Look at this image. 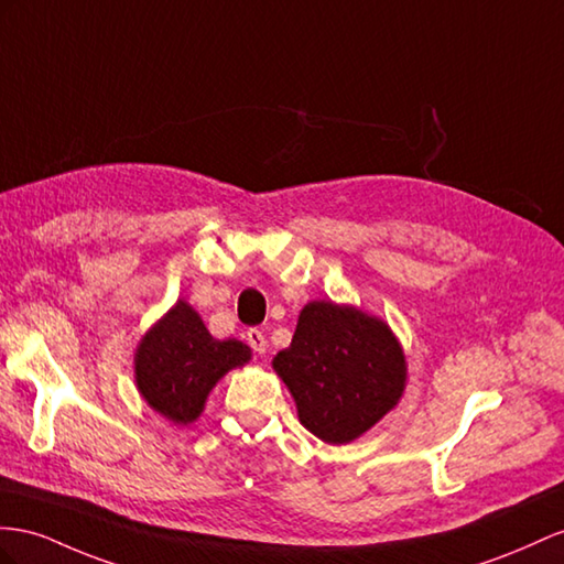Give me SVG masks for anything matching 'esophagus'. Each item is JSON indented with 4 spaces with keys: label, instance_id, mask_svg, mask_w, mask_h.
Listing matches in <instances>:
<instances>
[{
    "label": "esophagus",
    "instance_id": "obj_1",
    "mask_svg": "<svg viewBox=\"0 0 564 564\" xmlns=\"http://www.w3.org/2000/svg\"><path fill=\"white\" fill-rule=\"evenodd\" d=\"M245 340H248V345L257 355H264V350H267V336L262 334V330H259V328H248V334H245Z\"/></svg>",
    "mask_w": 564,
    "mask_h": 564
}]
</instances>
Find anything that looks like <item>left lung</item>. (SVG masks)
I'll use <instances>...</instances> for the list:
<instances>
[{
    "label": "left lung",
    "instance_id": "8db88e82",
    "mask_svg": "<svg viewBox=\"0 0 564 564\" xmlns=\"http://www.w3.org/2000/svg\"><path fill=\"white\" fill-rule=\"evenodd\" d=\"M273 369L295 398L302 426L334 445L383 420L408 381L405 352L388 324L330 300L300 312L293 343L273 357Z\"/></svg>",
    "mask_w": 564,
    "mask_h": 564
}]
</instances>
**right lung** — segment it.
I'll return each instance as SVG.
<instances>
[{"label":"right lung","instance_id":"1","mask_svg":"<svg viewBox=\"0 0 564 564\" xmlns=\"http://www.w3.org/2000/svg\"><path fill=\"white\" fill-rule=\"evenodd\" d=\"M252 350L216 340L199 314L178 300L135 350V383L148 405L173 424H191L205 410L212 388L230 369L248 365Z\"/></svg>","mask_w":564,"mask_h":564}]
</instances>
